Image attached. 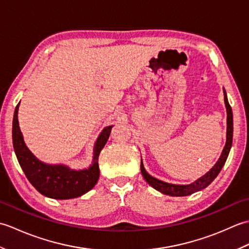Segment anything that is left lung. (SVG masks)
Returning <instances> with one entry per match:
<instances>
[{
	"mask_svg": "<svg viewBox=\"0 0 249 249\" xmlns=\"http://www.w3.org/2000/svg\"><path fill=\"white\" fill-rule=\"evenodd\" d=\"M225 104L227 108V141H226V145L224 147L223 153H221L220 155V158L218 160V161L215 163V166L211 169L208 173L204 174V176L201 177L200 178H198L197 181L194 182L193 184L174 185V184H169L166 182L160 181V179L151 177L150 174L145 171L143 163L141 162L140 168H141L142 176H143L145 181L149 183L153 188H155L156 190H158V192H160L165 195L173 196V197H184V196H188L196 192H199V190L209 186V185L214 181V178L217 177L218 173L220 172L221 168L224 167L225 162L227 160V157L229 155L231 144H232V136H233V116H232V109H231V106L229 105L228 98H227L226 92H225Z\"/></svg>",
	"mask_w": 249,
	"mask_h": 249,
	"instance_id": "8db88e82",
	"label": "left lung"
}]
</instances>
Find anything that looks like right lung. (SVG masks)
<instances>
[{
	"label": "right lung",
	"instance_id": "right-lung-1",
	"mask_svg": "<svg viewBox=\"0 0 249 249\" xmlns=\"http://www.w3.org/2000/svg\"><path fill=\"white\" fill-rule=\"evenodd\" d=\"M18 106L13 121V144L21 168L30 183L38 192L53 199L80 197L91 190L99 178L98 156L111 133L112 126L106 127L94 146L93 165L86 170L73 171L65 166H49L39 161L25 146L18 123Z\"/></svg>",
	"mask_w": 249,
	"mask_h": 249
}]
</instances>
